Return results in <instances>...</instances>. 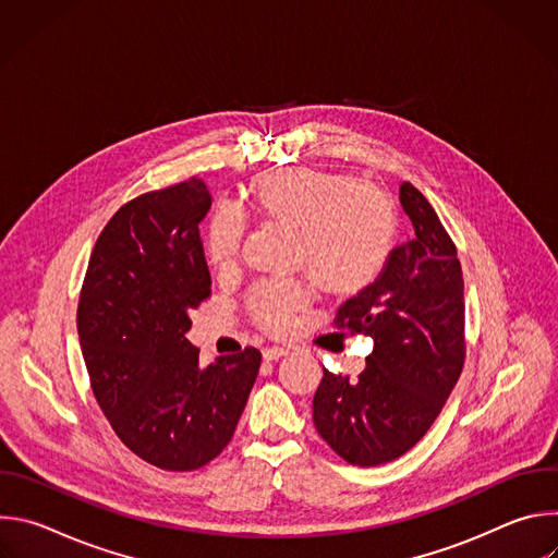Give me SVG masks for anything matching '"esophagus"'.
<instances>
[{
	"label": "esophagus",
	"mask_w": 558,
	"mask_h": 558,
	"mask_svg": "<svg viewBox=\"0 0 558 558\" xmlns=\"http://www.w3.org/2000/svg\"><path fill=\"white\" fill-rule=\"evenodd\" d=\"M284 355H289V349H284V347H269V349L263 351V357H265L267 362L280 360V357H284Z\"/></svg>",
	"instance_id": "34e87169"
}]
</instances>
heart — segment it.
Masks as SVG:
<instances>
[{
  "mask_svg": "<svg viewBox=\"0 0 558 558\" xmlns=\"http://www.w3.org/2000/svg\"><path fill=\"white\" fill-rule=\"evenodd\" d=\"M256 216L300 238L302 258L315 287L331 298H355L384 274L397 241L390 198L353 172L287 168L256 174L245 185ZM243 227L231 214H216L207 233V258L229 269L241 252ZM308 300L300 284H265L250 298L256 323L276 336L293 327Z\"/></svg>",
  "mask_w": 558,
  "mask_h": 558,
  "instance_id": "1",
  "label": "heart"
}]
</instances>
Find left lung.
Segmentation results:
<instances>
[{
  "label": "left lung",
  "mask_w": 558,
  "mask_h": 558,
  "mask_svg": "<svg viewBox=\"0 0 558 558\" xmlns=\"http://www.w3.org/2000/svg\"><path fill=\"white\" fill-rule=\"evenodd\" d=\"M413 241L379 280L347 300L333 327L368 336L373 353L351 379L331 373L313 395V424L347 463L371 468L409 452L433 426L465 362V302L457 247L426 196L402 183Z\"/></svg>",
  "instance_id": "8db88e82"
}]
</instances>
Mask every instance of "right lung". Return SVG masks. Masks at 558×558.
<instances>
[{
	"label": "right lung",
	"instance_id": "add662e5",
	"mask_svg": "<svg viewBox=\"0 0 558 558\" xmlns=\"http://www.w3.org/2000/svg\"><path fill=\"white\" fill-rule=\"evenodd\" d=\"M201 179L141 194L104 227L76 308L90 386L117 437L143 461L192 472L231 441L260 351L198 366L190 313L211 295L198 235Z\"/></svg>",
	"mask_w": 558,
	"mask_h": 558
}]
</instances>
